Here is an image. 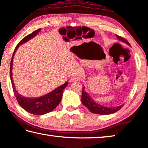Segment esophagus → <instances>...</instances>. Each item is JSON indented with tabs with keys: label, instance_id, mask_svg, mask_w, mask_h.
Returning a JSON list of instances; mask_svg holds the SVG:
<instances>
[{
	"label": "esophagus",
	"instance_id": "obj_1",
	"mask_svg": "<svg viewBox=\"0 0 148 148\" xmlns=\"http://www.w3.org/2000/svg\"><path fill=\"white\" fill-rule=\"evenodd\" d=\"M79 78L77 76H74V77H72V78L70 79V82H78L79 81Z\"/></svg>",
	"mask_w": 148,
	"mask_h": 148
}]
</instances>
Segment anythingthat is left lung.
<instances>
[{
  "mask_svg": "<svg viewBox=\"0 0 148 148\" xmlns=\"http://www.w3.org/2000/svg\"><path fill=\"white\" fill-rule=\"evenodd\" d=\"M116 37L118 40L122 42H124L128 45L130 46V44L128 43L127 40L124 39L123 37L119 36L116 35ZM82 102L84 106L86 107L90 111L93 112V113L99 114H103V115H107V114H110L114 113L120 110L122 107H123V105H121L120 106L114 107H104L103 105L98 104L97 103L94 101L88 93L85 91V87H83L82 88Z\"/></svg>",
  "mask_w": 148,
  "mask_h": 148,
  "instance_id": "1",
  "label": "left lung"
}]
</instances>
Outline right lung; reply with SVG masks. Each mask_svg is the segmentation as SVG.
Returning <instances> with one entry per match:
<instances>
[{
	"label": "right lung",
	"mask_w": 148,
	"mask_h": 148,
	"mask_svg": "<svg viewBox=\"0 0 148 148\" xmlns=\"http://www.w3.org/2000/svg\"><path fill=\"white\" fill-rule=\"evenodd\" d=\"M40 31L41 29H37L36 31L27 35L26 37H25L24 38L20 41V43L18 44L14 51L10 66V76L12 85L15 97L18 101V103L23 109H25L28 112L33 114H36V115H43V114L50 112L53 110L55 109L58 106V105L60 103L63 94V90L68 86V83H69L68 82H66L58 87L57 88L51 91L50 93H47V94L35 98L23 97V95H20L18 92L17 90H16L12 79V64L14 56L16 50L19 47L20 45L25 43V42L34 38L36 35L39 34V32Z\"/></svg>",
	"instance_id": "obj_1"
}]
</instances>
